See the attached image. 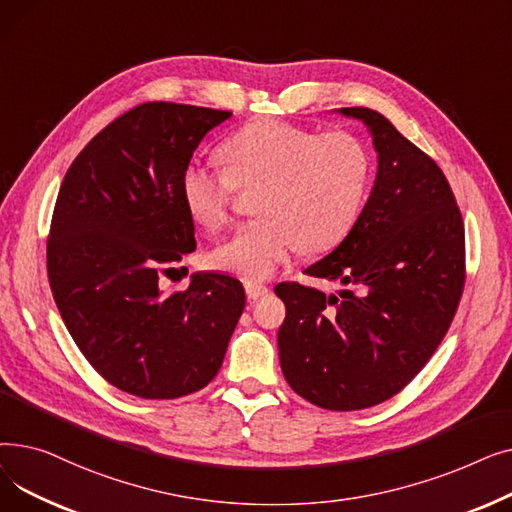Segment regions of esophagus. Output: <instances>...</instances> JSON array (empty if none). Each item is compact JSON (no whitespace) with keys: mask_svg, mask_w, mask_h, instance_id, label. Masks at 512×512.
<instances>
[{"mask_svg":"<svg viewBox=\"0 0 512 512\" xmlns=\"http://www.w3.org/2000/svg\"><path fill=\"white\" fill-rule=\"evenodd\" d=\"M245 290H247V297H249L251 301H257V299L267 297V294H270V288H267V286L261 284V282H247V284H245Z\"/></svg>","mask_w":512,"mask_h":512,"instance_id":"obj_1","label":"esophagus"}]
</instances>
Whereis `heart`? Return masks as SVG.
<instances>
[{
    "label": "heart",
    "mask_w": 512,
    "mask_h": 512,
    "mask_svg": "<svg viewBox=\"0 0 512 512\" xmlns=\"http://www.w3.org/2000/svg\"><path fill=\"white\" fill-rule=\"evenodd\" d=\"M226 170L188 161L184 209L205 230L228 222L236 188H257V220L238 226L211 253L218 270L263 280L297 251L336 247L359 218L369 180L365 145L348 132L317 134L282 120H253L224 141Z\"/></svg>",
    "instance_id": "heart-1"
}]
</instances>
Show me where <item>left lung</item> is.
Wrapping results in <instances>:
<instances>
[{"instance_id": "obj_1", "label": "left lung", "mask_w": 512, "mask_h": 512, "mask_svg": "<svg viewBox=\"0 0 512 512\" xmlns=\"http://www.w3.org/2000/svg\"><path fill=\"white\" fill-rule=\"evenodd\" d=\"M338 112L367 126L378 174L351 232L307 267L342 288L276 286L286 305L278 351L299 396L328 411H359L405 388L446 336L465 286V228L432 157L378 112Z\"/></svg>"}]
</instances>
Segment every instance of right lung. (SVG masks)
I'll use <instances>...</instances> for the list:
<instances>
[{"label": "right lung", "mask_w": 512, "mask_h": 512, "mask_svg": "<svg viewBox=\"0 0 512 512\" xmlns=\"http://www.w3.org/2000/svg\"><path fill=\"white\" fill-rule=\"evenodd\" d=\"M230 116L168 101L132 107L95 134L60 186L47 240L53 299L80 353L122 392L170 400L205 388L245 309V288L226 274L159 288L197 247L182 170Z\"/></svg>", "instance_id": "add662e5"}]
</instances>
